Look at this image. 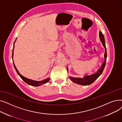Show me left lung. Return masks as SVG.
Listing matches in <instances>:
<instances>
[{
  "label": "left lung",
  "instance_id": "left-lung-1",
  "mask_svg": "<svg viewBox=\"0 0 122 122\" xmlns=\"http://www.w3.org/2000/svg\"><path fill=\"white\" fill-rule=\"evenodd\" d=\"M99 36L100 38V41L103 44L104 47L105 48L106 51L105 53V61L103 63V64L102 65L101 68L98 70V72L94 74H92L90 76H86L84 78H73V77H69L70 79L72 81H73L76 84H78L81 85H84V86H87L92 84L96 80H97L100 75L103 72V70L105 68V65H106V58H107V51H106V45H105V38L104 36L101 33V31L99 32Z\"/></svg>",
  "mask_w": 122,
  "mask_h": 122
}]
</instances>
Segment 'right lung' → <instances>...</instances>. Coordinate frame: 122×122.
I'll use <instances>...</instances> for the list:
<instances>
[{
    "label": "right lung",
    "instance_id": "add662e5",
    "mask_svg": "<svg viewBox=\"0 0 122 122\" xmlns=\"http://www.w3.org/2000/svg\"><path fill=\"white\" fill-rule=\"evenodd\" d=\"M15 42H14V43L15 42ZM14 47L13 48V50H12V58H13V49H14ZM13 65H14V67L15 68V69L18 75L20 76V78L25 82L27 83V84L29 85H30V86H41L42 84H46V83L49 80H50V79L49 78H47L46 80H44L43 81H34V80H30V79H27L26 78L24 77V76H23L22 75H21L20 73H19L18 71L17 70V68H16L14 64L13 63Z\"/></svg>",
    "mask_w": 122,
    "mask_h": 122
}]
</instances>
